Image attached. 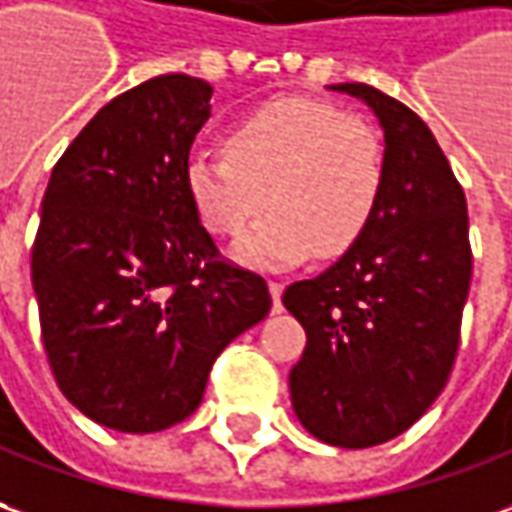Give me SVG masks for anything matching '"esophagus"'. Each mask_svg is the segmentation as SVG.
<instances>
[{"mask_svg":"<svg viewBox=\"0 0 512 512\" xmlns=\"http://www.w3.org/2000/svg\"><path fill=\"white\" fill-rule=\"evenodd\" d=\"M283 288L285 285L280 280H269V294L271 300H274V311H280V297H283Z\"/></svg>","mask_w":512,"mask_h":512,"instance_id":"1","label":"esophagus"}]
</instances>
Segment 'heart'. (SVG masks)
<instances>
[{
    "instance_id": "1",
    "label": "heart",
    "mask_w": 512,
    "mask_h": 512,
    "mask_svg": "<svg viewBox=\"0 0 512 512\" xmlns=\"http://www.w3.org/2000/svg\"><path fill=\"white\" fill-rule=\"evenodd\" d=\"M198 221L235 238L246 266H297L344 255L367 232L387 182V154L373 125L342 109L288 97L232 125L227 151H196L184 168Z\"/></svg>"
}]
</instances>
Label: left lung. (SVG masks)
I'll return each mask as SVG.
<instances>
[{
    "instance_id": "1",
    "label": "left lung",
    "mask_w": 512,
    "mask_h": 512,
    "mask_svg": "<svg viewBox=\"0 0 512 512\" xmlns=\"http://www.w3.org/2000/svg\"><path fill=\"white\" fill-rule=\"evenodd\" d=\"M328 89L373 109L387 182L356 246L285 288L283 305L308 336L288 387L316 440L370 448L403 434L446 387L471 285L468 207L415 111L367 83Z\"/></svg>"
}]
</instances>
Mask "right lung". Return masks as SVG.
Returning a JSON list of instances; mask_svg holds the SVG:
<instances>
[{
  "instance_id": "right-lung-1",
  "label": "right lung",
  "mask_w": 512,
  "mask_h": 512,
  "mask_svg": "<svg viewBox=\"0 0 512 512\" xmlns=\"http://www.w3.org/2000/svg\"><path fill=\"white\" fill-rule=\"evenodd\" d=\"M212 86L159 75L86 123L41 201L33 291L52 375L100 426L190 417L212 361L269 314V285L218 257L187 193Z\"/></svg>"
}]
</instances>
